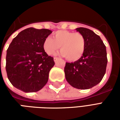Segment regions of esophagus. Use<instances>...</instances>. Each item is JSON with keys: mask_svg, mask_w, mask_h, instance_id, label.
Returning a JSON list of instances; mask_svg holds the SVG:
<instances>
[{"mask_svg": "<svg viewBox=\"0 0 120 120\" xmlns=\"http://www.w3.org/2000/svg\"><path fill=\"white\" fill-rule=\"evenodd\" d=\"M58 59H59V58H58V57H54V61H55V62H56Z\"/></svg>", "mask_w": 120, "mask_h": 120, "instance_id": "1", "label": "esophagus"}]
</instances>
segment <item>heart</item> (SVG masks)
Wrapping results in <instances>:
<instances>
[{
  "label": "heart",
  "instance_id": "obj_1",
  "mask_svg": "<svg viewBox=\"0 0 120 120\" xmlns=\"http://www.w3.org/2000/svg\"><path fill=\"white\" fill-rule=\"evenodd\" d=\"M86 39L79 33L59 30L44 41L43 48L48 55L55 54L59 47L61 55L69 61L79 60L86 50Z\"/></svg>",
  "mask_w": 120,
  "mask_h": 120
}]
</instances>
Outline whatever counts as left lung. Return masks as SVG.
<instances>
[{"label": "left lung", "mask_w": 120, "mask_h": 120, "mask_svg": "<svg viewBox=\"0 0 120 120\" xmlns=\"http://www.w3.org/2000/svg\"><path fill=\"white\" fill-rule=\"evenodd\" d=\"M76 30L86 39V50L79 60L65 63V79L75 88L88 89L100 83L105 74L106 47L100 37L89 29L78 27Z\"/></svg>", "instance_id": "obj_1"}]
</instances>
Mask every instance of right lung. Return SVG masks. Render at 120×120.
Returning <instances> with one entry per match:
<instances>
[{
	"mask_svg": "<svg viewBox=\"0 0 120 120\" xmlns=\"http://www.w3.org/2000/svg\"><path fill=\"white\" fill-rule=\"evenodd\" d=\"M51 33L47 29L30 27L13 39L7 49L6 70L15 87L33 93L42 89L47 83L55 62L45 52L43 43Z\"/></svg>",
	"mask_w": 120,
	"mask_h": 120,
	"instance_id": "obj_1",
	"label": "right lung"
}]
</instances>
